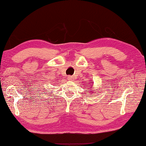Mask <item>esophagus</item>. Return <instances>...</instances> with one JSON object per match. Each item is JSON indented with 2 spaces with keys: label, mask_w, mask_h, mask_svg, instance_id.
Returning a JSON list of instances; mask_svg holds the SVG:
<instances>
[{
  "label": "esophagus",
  "mask_w": 146,
  "mask_h": 146,
  "mask_svg": "<svg viewBox=\"0 0 146 146\" xmlns=\"http://www.w3.org/2000/svg\"><path fill=\"white\" fill-rule=\"evenodd\" d=\"M67 79H68V80L71 81V80H72L73 78H72V76H67Z\"/></svg>",
  "instance_id": "1"
}]
</instances>
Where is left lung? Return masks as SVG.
Masks as SVG:
<instances>
[{
	"label": "left lung",
	"instance_id": "8db88e82",
	"mask_svg": "<svg viewBox=\"0 0 146 146\" xmlns=\"http://www.w3.org/2000/svg\"><path fill=\"white\" fill-rule=\"evenodd\" d=\"M90 94H92V93H90Z\"/></svg>",
	"mask_w": 146,
	"mask_h": 146
}]
</instances>
